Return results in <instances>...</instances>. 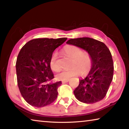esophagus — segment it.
I'll list each match as a JSON object with an SVG mask.
<instances>
[{
	"label": "esophagus",
	"instance_id": "1",
	"mask_svg": "<svg viewBox=\"0 0 129 129\" xmlns=\"http://www.w3.org/2000/svg\"><path fill=\"white\" fill-rule=\"evenodd\" d=\"M69 81V79H67V80H62V83H66L68 82Z\"/></svg>",
	"mask_w": 129,
	"mask_h": 129
}]
</instances>
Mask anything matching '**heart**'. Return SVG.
I'll use <instances>...</instances> for the list:
<instances>
[{"label":"heart","mask_w":129,"mask_h":129,"mask_svg":"<svg viewBox=\"0 0 129 129\" xmlns=\"http://www.w3.org/2000/svg\"><path fill=\"white\" fill-rule=\"evenodd\" d=\"M64 51L67 55L73 58L72 65L70 68L64 69L61 71L56 75L58 80H64L69 79L73 76H77L81 73L86 75L90 71L92 66V57L88 52H82L80 47L76 45H68L65 46ZM57 53L54 52L52 54L49 61V66L52 70L57 72L60 67L57 62Z\"/></svg>","instance_id":"b5f03b06"}]
</instances>
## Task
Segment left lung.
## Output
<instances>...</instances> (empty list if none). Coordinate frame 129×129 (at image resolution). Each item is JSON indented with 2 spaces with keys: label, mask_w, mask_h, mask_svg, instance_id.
Returning a JSON list of instances; mask_svg holds the SVG:
<instances>
[{
  "label": "left lung",
  "mask_w": 129,
  "mask_h": 129,
  "mask_svg": "<svg viewBox=\"0 0 129 129\" xmlns=\"http://www.w3.org/2000/svg\"><path fill=\"white\" fill-rule=\"evenodd\" d=\"M85 50L92 57L88 75L80 80L74 94L78 101L93 104L105 97L112 82L114 65L110 50L104 43L90 38L71 39L67 42Z\"/></svg>",
  "instance_id": "left-lung-1"
}]
</instances>
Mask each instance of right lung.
<instances>
[{"mask_svg":"<svg viewBox=\"0 0 129 129\" xmlns=\"http://www.w3.org/2000/svg\"><path fill=\"white\" fill-rule=\"evenodd\" d=\"M67 38H38L22 47L16 62L17 85L25 101L32 106L42 108L57 97L61 81L52 82L53 73L49 61L53 51Z\"/></svg>","mask_w":129,"mask_h":129,"instance_id":"obj_1","label":"right lung"}]
</instances>
